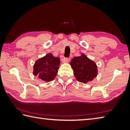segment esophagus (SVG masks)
I'll use <instances>...</instances> for the list:
<instances>
[{"label":"esophagus","instance_id":"34e87169","mask_svg":"<svg viewBox=\"0 0 130 130\" xmlns=\"http://www.w3.org/2000/svg\"><path fill=\"white\" fill-rule=\"evenodd\" d=\"M70 60V58H69V57H65L62 59V62L67 63V62H68Z\"/></svg>","mask_w":130,"mask_h":130}]
</instances>
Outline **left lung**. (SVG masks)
Instances as JSON below:
<instances>
[{
  "instance_id": "obj_1",
  "label": "left lung",
  "mask_w": 130,
  "mask_h": 130,
  "mask_svg": "<svg viewBox=\"0 0 130 130\" xmlns=\"http://www.w3.org/2000/svg\"><path fill=\"white\" fill-rule=\"evenodd\" d=\"M74 76L77 80L86 83L92 80L97 75V67L95 63L82 54L80 56L74 57L70 62Z\"/></svg>"
}]
</instances>
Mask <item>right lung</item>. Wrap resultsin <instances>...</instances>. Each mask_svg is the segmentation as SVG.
<instances>
[{
  "label": "right lung",
  "instance_id": "right-lung-1",
  "mask_svg": "<svg viewBox=\"0 0 130 130\" xmlns=\"http://www.w3.org/2000/svg\"><path fill=\"white\" fill-rule=\"evenodd\" d=\"M60 63L59 57L51 54L37 60L34 66V74L45 82H50L56 77Z\"/></svg>",
  "mask_w": 130,
  "mask_h": 130
}]
</instances>
